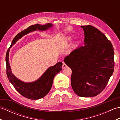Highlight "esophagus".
Returning a JSON list of instances; mask_svg holds the SVG:
<instances>
[{
  "label": "esophagus",
  "instance_id": "obj_1",
  "mask_svg": "<svg viewBox=\"0 0 120 120\" xmlns=\"http://www.w3.org/2000/svg\"><path fill=\"white\" fill-rule=\"evenodd\" d=\"M67 67V64H65V63L64 62H63V64H62V68H65Z\"/></svg>",
  "mask_w": 120,
  "mask_h": 120
}]
</instances>
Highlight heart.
Instances as JSON below:
<instances>
[{
    "mask_svg": "<svg viewBox=\"0 0 120 120\" xmlns=\"http://www.w3.org/2000/svg\"><path fill=\"white\" fill-rule=\"evenodd\" d=\"M72 39H73V37H72L68 36V37H67L65 38L64 41H65V43H68V42H70L72 40ZM78 45V42H76L74 44V46H75V47L77 46Z\"/></svg>",
    "mask_w": 120,
    "mask_h": 120,
    "instance_id": "obj_1",
    "label": "heart"
}]
</instances>
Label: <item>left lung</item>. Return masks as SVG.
<instances>
[{"instance_id": "obj_1", "label": "left lung", "mask_w": 120, "mask_h": 120, "mask_svg": "<svg viewBox=\"0 0 120 120\" xmlns=\"http://www.w3.org/2000/svg\"><path fill=\"white\" fill-rule=\"evenodd\" d=\"M85 46L76 48L64 61L72 70L71 86L81 97H93L102 92L114 71V50L105 35L90 25L81 26Z\"/></svg>"}]
</instances>
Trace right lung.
Returning <instances> with one entry per match:
<instances>
[{
	"label": "right lung",
	"mask_w": 120,
	"mask_h": 120,
	"mask_svg": "<svg viewBox=\"0 0 120 120\" xmlns=\"http://www.w3.org/2000/svg\"><path fill=\"white\" fill-rule=\"evenodd\" d=\"M52 27H53V25L50 23H47L44 25L38 24L29 26L24 31L19 33L14 38L11 46L7 52L6 57L7 75L9 80L18 92L28 99L34 100L38 99L44 98L47 95L52 88L53 78L57 74L62 70V63L61 62H58L53 66L48 68L37 80L32 82H24L18 79L12 73L9 58L10 48H11L18 40L29 33L36 30L40 31H46Z\"/></svg>",
	"instance_id": "add662e5"
}]
</instances>
